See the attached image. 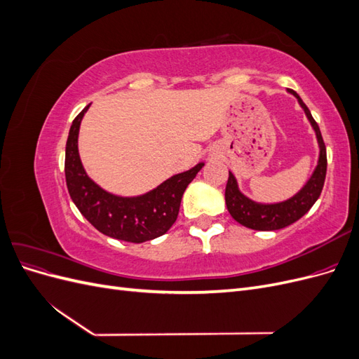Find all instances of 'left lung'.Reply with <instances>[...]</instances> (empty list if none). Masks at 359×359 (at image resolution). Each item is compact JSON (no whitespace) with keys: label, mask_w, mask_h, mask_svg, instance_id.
Instances as JSON below:
<instances>
[{"label":"left lung","mask_w":359,"mask_h":359,"mask_svg":"<svg viewBox=\"0 0 359 359\" xmlns=\"http://www.w3.org/2000/svg\"><path fill=\"white\" fill-rule=\"evenodd\" d=\"M290 93L298 99L304 112H306L307 118L310 119L314 132H316L319 147H320L319 163H318L316 170L313 172L311 178L309 180L306 186L302 187L299 193H297L295 196L292 199H287L286 202L271 203V205L256 203L253 201L247 199L244 194L238 190L236 181L232 173L229 172V180H227L226 191H224L227 211L231 212V215L238 223L255 231L283 229V227L299 220L301 217L311 208L314 202L319 199L323 184H325V177H327V165H328L327 148H325V142L320 135L319 126L316 121H314L309 107L301 100V97L295 91H290Z\"/></svg>","instance_id":"obj_1"}]
</instances>
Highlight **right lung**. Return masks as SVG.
<instances>
[{
  "label": "right lung",
  "mask_w": 359,
  "mask_h": 359,
  "mask_svg": "<svg viewBox=\"0 0 359 359\" xmlns=\"http://www.w3.org/2000/svg\"><path fill=\"white\" fill-rule=\"evenodd\" d=\"M88 107L73 119L66 145L64 170L72 201L97 231L115 240L139 244L166 233L177 220L184 191L203 163L169 178L144 196L127 199L106 193L86 177L78 153L79 126Z\"/></svg>",
  "instance_id": "add662e5"
}]
</instances>
